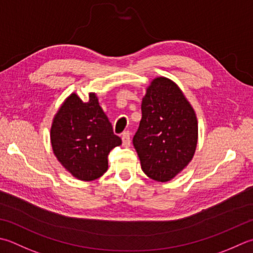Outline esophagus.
<instances>
[{"instance_id": "1", "label": "esophagus", "mask_w": 253, "mask_h": 253, "mask_svg": "<svg viewBox=\"0 0 253 253\" xmlns=\"http://www.w3.org/2000/svg\"><path fill=\"white\" fill-rule=\"evenodd\" d=\"M122 140H123V146L124 147H129L130 146V133H129V131L123 132Z\"/></svg>"}]
</instances>
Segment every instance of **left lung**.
Masks as SVG:
<instances>
[{
	"mask_svg": "<svg viewBox=\"0 0 253 253\" xmlns=\"http://www.w3.org/2000/svg\"><path fill=\"white\" fill-rule=\"evenodd\" d=\"M142 117L133 136L141 169L158 182H168L185 169L196 150V114L175 82L155 78L141 103Z\"/></svg>",
	"mask_w": 253,
	"mask_h": 253,
	"instance_id": "left-lung-1",
	"label": "left lung"
}]
</instances>
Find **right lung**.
Returning <instances> with one entry per match:
<instances>
[{"instance_id": "right-lung-1", "label": "right lung", "mask_w": 253, "mask_h": 253, "mask_svg": "<svg viewBox=\"0 0 253 253\" xmlns=\"http://www.w3.org/2000/svg\"><path fill=\"white\" fill-rule=\"evenodd\" d=\"M50 141L58 161L81 181L102 176L108 168V153L122 145L95 93H88L87 102L76 93L64 100L52 120Z\"/></svg>"}]
</instances>
